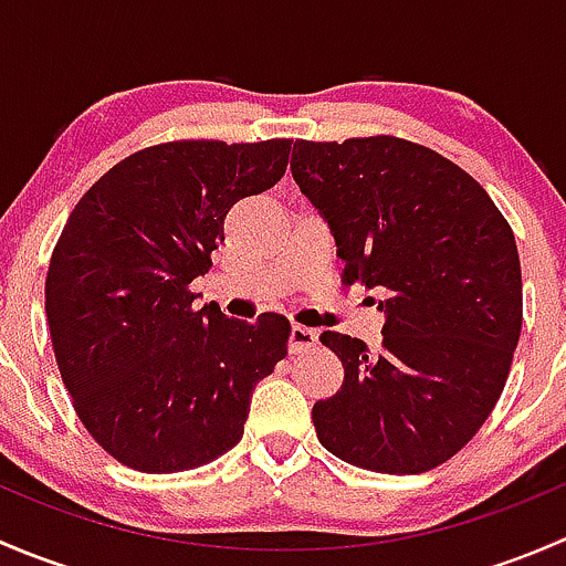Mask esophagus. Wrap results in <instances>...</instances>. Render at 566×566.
<instances>
[{
    "label": "esophagus",
    "instance_id": "obj_1",
    "mask_svg": "<svg viewBox=\"0 0 566 566\" xmlns=\"http://www.w3.org/2000/svg\"><path fill=\"white\" fill-rule=\"evenodd\" d=\"M317 331L310 328V325H298L295 323L293 328H290V353H304V350H312V347L317 345Z\"/></svg>",
    "mask_w": 566,
    "mask_h": 566
}]
</instances>
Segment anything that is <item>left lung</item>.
Segmentation results:
<instances>
[{
	"mask_svg": "<svg viewBox=\"0 0 566 566\" xmlns=\"http://www.w3.org/2000/svg\"><path fill=\"white\" fill-rule=\"evenodd\" d=\"M301 193L328 224L342 279L380 290L384 345L325 331L345 384L312 408L350 465L424 473L460 452L504 391L523 325L515 235L458 164L397 139L293 145Z\"/></svg>",
	"mask_w": 566,
	"mask_h": 566,
	"instance_id": "left-lung-1",
	"label": "left lung"
}]
</instances>
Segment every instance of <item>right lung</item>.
<instances>
[{"mask_svg": "<svg viewBox=\"0 0 566 566\" xmlns=\"http://www.w3.org/2000/svg\"><path fill=\"white\" fill-rule=\"evenodd\" d=\"M290 139L167 142L134 153L78 199L45 276L62 384L123 465L175 473L243 438L251 391L287 356L290 319L193 310L191 282L243 197L282 180Z\"/></svg>", "mask_w": 566, "mask_h": 566, "instance_id": "obj_1", "label": "right lung"}]
</instances>
